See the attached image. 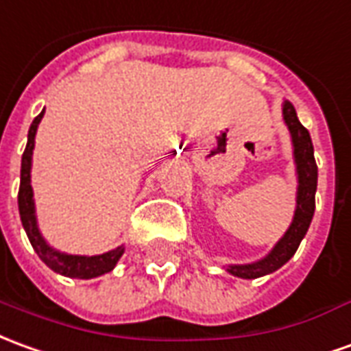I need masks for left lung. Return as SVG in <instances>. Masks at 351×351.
Instances as JSON below:
<instances>
[{"mask_svg": "<svg viewBox=\"0 0 351 351\" xmlns=\"http://www.w3.org/2000/svg\"><path fill=\"white\" fill-rule=\"evenodd\" d=\"M283 119L289 127L291 141H293V156H295L296 176H298L295 217H293V222H291L285 235L279 239L276 247L262 261L252 262V264L228 266V271L232 276H237V278L256 279L281 268L285 262L291 261V256L296 252L313 218L315 190H317V165H315V158H313L312 138H310L308 129L298 121L295 106L289 100L283 102Z\"/></svg>", "mask_w": 351, "mask_h": 351, "instance_id": "1", "label": "left lung"}]
</instances>
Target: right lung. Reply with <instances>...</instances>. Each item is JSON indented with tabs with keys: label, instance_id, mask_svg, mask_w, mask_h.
Listing matches in <instances>:
<instances>
[{
	"label": "right lung",
	"instance_id": "add662e5",
	"mask_svg": "<svg viewBox=\"0 0 351 351\" xmlns=\"http://www.w3.org/2000/svg\"><path fill=\"white\" fill-rule=\"evenodd\" d=\"M45 114V110L39 114L30 125L28 131V144L26 150L22 154V165H21V188H19V213H21L22 226L26 230V235L30 239L34 251L38 252V256L47 264L49 268L66 276V278H77V279H93L99 278L102 274H108L116 268L117 261L123 254V247H117L114 251H108L104 254L97 256H80V254H66L53 249L51 245L43 239V235L38 228V218H36V205H34V190L30 184V171H32V154H34V138L36 131L41 121V117Z\"/></svg>",
	"mask_w": 351,
	"mask_h": 351
}]
</instances>
